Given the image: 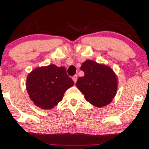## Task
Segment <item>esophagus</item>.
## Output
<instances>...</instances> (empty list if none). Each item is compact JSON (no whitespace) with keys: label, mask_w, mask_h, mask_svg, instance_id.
<instances>
[{"label":"esophagus","mask_w":149,"mask_h":149,"mask_svg":"<svg viewBox=\"0 0 149 149\" xmlns=\"http://www.w3.org/2000/svg\"><path fill=\"white\" fill-rule=\"evenodd\" d=\"M72 79H73V81H74V83L76 82V81H77V75H75L74 76H73Z\"/></svg>","instance_id":"34e87169"}]
</instances>
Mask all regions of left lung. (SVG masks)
I'll list each match as a JSON object with an SVG mask.
<instances>
[{
  "mask_svg": "<svg viewBox=\"0 0 149 149\" xmlns=\"http://www.w3.org/2000/svg\"><path fill=\"white\" fill-rule=\"evenodd\" d=\"M80 69L85 75L78 78L75 85L87 101L98 108L110 104L118 89L117 77L112 69L90 60L82 63Z\"/></svg>",
  "mask_w": 149,
  "mask_h": 149,
  "instance_id": "8db88e82",
  "label": "left lung"
}]
</instances>
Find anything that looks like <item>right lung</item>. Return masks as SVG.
<instances>
[{
  "label": "right lung",
  "instance_id": "1",
  "mask_svg": "<svg viewBox=\"0 0 149 149\" xmlns=\"http://www.w3.org/2000/svg\"><path fill=\"white\" fill-rule=\"evenodd\" d=\"M74 84L64 67L50 64L37 68L29 73L26 89L35 105L41 109L50 110L61 101L65 91Z\"/></svg>",
  "mask_w": 149,
  "mask_h": 149
}]
</instances>
